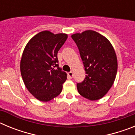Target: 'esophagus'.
Masks as SVG:
<instances>
[{"label": "esophagus", "mask_w": 135, "mask_h": 135, "mask_svg": "<svg viewBox=\"0 0 135 135\" xmlns=\"http://www.w3.org/2000/svg\"><path fill=\"white\" fill-rule=\"evenodd\" d=\"M68 77L70 78H73V72H72V71H70V72H68Z\"/></svg>", "instance_id": "34e87169"}]
</instances>
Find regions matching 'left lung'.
Returning <instances> with one entry per match:
<instances>
[{
	"instance_id": "8db88e82",
	"label": "left lung",
	"mask_w": 135,
	"mask_h": 135,
	"mask_svg": "<svg viewBox=\"0 0 135 135\" xmlns=\"http://www.w3.org/2000/svg\"><path fill=\"white\" fill-rule=\"evenodd\" d=\"M83 61L86 77L77 83L78 93L91 101L102 98L114 84L118 61L112 44L98 32L86 30L71 35Z\"/></svg>"
}]
</instances>
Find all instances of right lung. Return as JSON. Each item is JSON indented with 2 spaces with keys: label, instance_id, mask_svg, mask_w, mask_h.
Returning <instances> with one entry per match:
<instances>
[{
  "label": "right lung",
  "instance_id": "obj_1",
  "mask_svg": "<svg viewBox=\"0 0 135 135\" xmlns=\"http://www.w3.org/2000/svg\"><path fill=\"white\" fill-rule=\"evenodd\" d=\"M65 34L39 32L27 44L20 70L27 90L37 99L49 101L61 93L67 74L59 67L57 53L65 40Z\"/></svg>",
  "mask_w": 135,
  "mask_h": 135
}]
</instances>
